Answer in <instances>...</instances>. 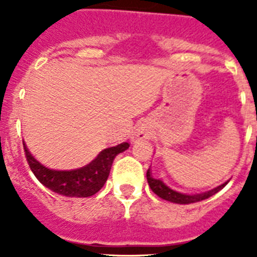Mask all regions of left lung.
<instances>
[{
	"label": "left lung",
	"mask_w": 257,
	"mask_h": 257,
	"mask_svg": "<svg viewBox=\"0 0 257 257\" xmlns=\"http://www.w3.org/2000/svg\"><path fill=\"white\" fill-rule=\"evenodd\" d=\"M147 181L150 188L152 189V191L156 194V195H158L160 198L165 199V200L167 201H171V203H176V204H190V203H196V201L204 200V199H208L209 196L214 195L215 193H218V191H219L220 189L227 184V183L222 184V185H219L218 188L213 189V190L210 191H207V193L189 195V194H183V193H179V191L176 190H172V189L169 188L164 181L155 179V177L152 176V174H151L150 169H148L147 171Z\"/></svg>",
	"instance_id": "left-lung-1"
}]
</instances>
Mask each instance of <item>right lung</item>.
Segmentation results:
<instances>
[{"label":"right lung","instance_id":"1","mask_svg":"<svg viewBox=\"0 0 257 257\" xmlns=\"http://www.w3.org/2000/svg\"><path fill=\"white\" fill-rule=\"evenodd\" d=\"M129 143L124 142L115 147L105 148L95 160L86 166L76 170H52L37 161L26 146H24L30 170L45 188L57 194L71 198H87L96 194L106 183L112 161L119 153L128 150Z\"/></svg>","mask_w":257,"mask_h":257}]
</instances>
